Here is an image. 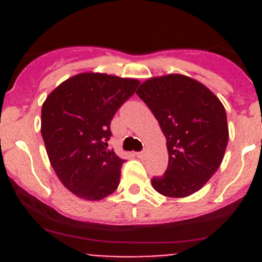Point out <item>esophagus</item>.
<instances>
[{
  "mask_svg": "<svg viewBox=\"0 0 262 262\" xmlns=\"http://www.w3.org/2000/svg\"><path fill=\"white\" fill-rule=\"evenodd\" d=\"M135 155H136V157H138V159H144V157H145L144 152H138V154H135Z\"/></svg>",
  "mask_w": 262,
  "mask_h": 262,
  "instance_id": "obj_1",
  "label": "esophagus"
}]
</instances>
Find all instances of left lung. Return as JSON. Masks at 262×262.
I'll return each mask as SVG.
<instances>
[{"mask_svg": "<svg viewBox=\"0 0 262 262\" xmlns=\"http://www.w3.org/2000/svg\"><path fill=\"white\" fill-rule=\"evenodd\" d=\"M166 139L165 174L154 177L161 195L185 198L206 185L223 161L228 124L223 103L207 86L180 73L151 77L136 90Z\"/></svg>", "mask_w": 262, "mask_h": 262, "instance_id": "8db88e82", "label": "left lung"}]
</instances>
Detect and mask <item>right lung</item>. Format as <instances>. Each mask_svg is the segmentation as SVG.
I'll return each instance as SVG.
<instances>
[{"label":"right lung","mask_w":262,"mask_h":262,"mask_svg":"<svg viewBox=\"0 0 262 262\" xmlns=\"http://www.w3.org/2000/svg\"><path fill=\"white\" fill-rule=\"evenodd\" d=\"M140 81L84 72L51 92L41 106L40 133L61 184L81 200L117 190L123 159L108 149L110 122Z\"/></svg>","instance_id":"1"}]
</instances>
